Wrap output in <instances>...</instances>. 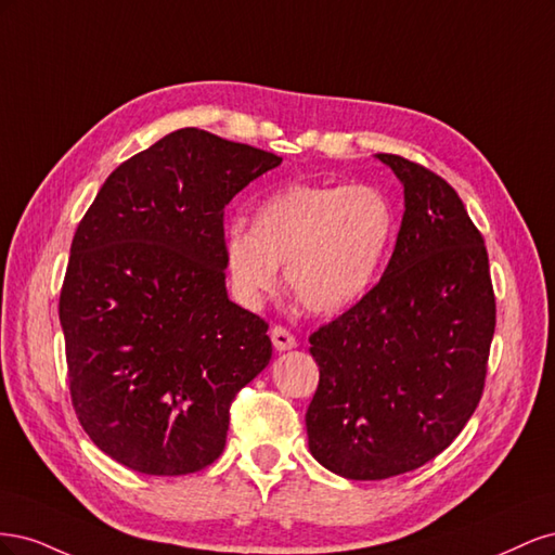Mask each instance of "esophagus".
<instances>
[{"mask_svg":"<svg viewBox=\"0 0 555 555\" xmlns=\"http://www.w3.org/2000/svg\"><path fill=\"white\" fill-rule=\"evenodd\" d=\"M271 340H273V347H275L278 351H287V349L296 347L294 333H289L284 326H273V328H271Z\"/></svg>","mask_w":555,"mask_h":555,"instance_id":"esophagus-1","label":"esophagus"}]
</instances>
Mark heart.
<instances>
[{
    "label": "heart",
    "mask_w": 555,
    "mask_h": 555,
    "mask_svg": "<svg viewBox=\"0 0 555 555\" xmlns=\"http://www.w3.org/2000/svg\"><path fill=\"white\" fill-rule=\"evenodd\" d=\"M393 206L367 184L292 182L266 196L251 231H224L231 289L257 306L284 263L296 300L312 314H338L361 300L379 273L393 236Z\"/></svg>",
    "instance_id": "heart-1"
}]
</instances>
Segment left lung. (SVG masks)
Instances as JSON below:
<instances>
[{"label":"left lung","instance_id":"8db88e82","mask_svg":"<svg viewBox=\"0 0 555 555\" xmlns=\"http://www.w3.org/2000/svg\"><path fill=\"white\" fill-rule=\"evenodd\" d=\"M377 159L405 188L393 255L357 306L310 335L308 444L359 481L410 473L453 442L481 400L495 333L489 251L456 190L405 157Z\"/></svg>","mask_w":555,"mask_h":555}]
</instances>
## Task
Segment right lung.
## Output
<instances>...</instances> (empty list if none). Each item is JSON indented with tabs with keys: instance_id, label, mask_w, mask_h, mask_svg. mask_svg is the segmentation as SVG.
Listing matches in <instances>:
<instances>
[{
	"instance_id": "obj_1",
	"label": "right lung",
	"mask_w": 555,
	"mask_h": 555,
	"mask_svg": "<svg viewBox=\"0 0 555 555\" xmlns=\"http://www.w3.org/2000/svg\"><path fill=\"white\" fill-rule=\"evenodd\" d=\"M280 162L184 127L117 166L80 220L60 324L72 405L113 461L178 477L224 451L233 398L273 354L227 296L224 208Z\"/></svg>"
}]
</instances>
